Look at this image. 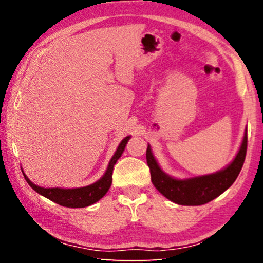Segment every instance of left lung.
Wrapping results in <instances>:
<instances>
[{
  "mask_svg": "<svg viewBox=\"0 0 263 263\" xmlns=\"http://www.w3.org/2000/svg\"><path fill=\"white\" fill-rule=\"evenodd\" d=\"M246 152L247 130L245 131L238 154L228 167L213 174L190 177L185 180L174 179L162 172L153 157L149 145L146 151V159H147L152 183L164 197L180 205H202L218 197L233 184L243 166Z\"/></svg>",
  "mask_w": 263,
  "mask_h": 263,
  "instance_id": "1",
  "label": "left lung"
}]
</instances>
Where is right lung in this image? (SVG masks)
Segmentation results:
<instances>
[{
    "label": "right lung",
    "mask_w": 263,
    "mask_h": 263,
    "mask_svg": "<svg viewBox=\"0 0 263 263\" xmlns=\"http://www.w3.org/2000/svg\"><path fill=\"white\" fill-rule=\"evenodd\" d=\"M130 136L124 138L119 144L117 151H116L114 157L111 158L109 166L106 168L104 175L101 177L99 181L90 185L82 186V188H74V189H62V188H43V186H38L31 182L28 176L24 174L26 182L34 191H37L39 195L44 196L52 202H54L59 205L67 206V208H86L91 205V204L96 203L97 201L103 197V196L108 193L109 188L112 183V172L114 166L117 162V160L122 157V154L125 149V146L127 144Z\"/></svg>",
    "instance_id": "obj_1"
}]
</instances>
